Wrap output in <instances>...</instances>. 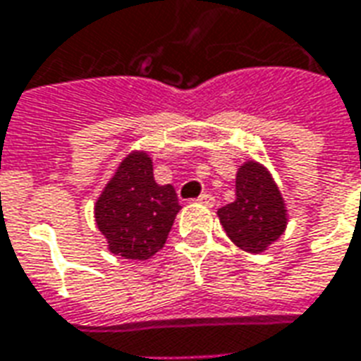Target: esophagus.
<instances>
[{"label":"esophagus","mask_w":361,"mask_h":361,"mask_svg":"<svg viewBox=\"0 0 361 361\" xmlns=\"http://www.w3.org/2000/svg\"><path fill=\"white\" fill-rule=\"evenodd\" d=\"M197 203L204 204V207H212V204H214V197H212L211 193H203V195L197 199Z\"/></svg>","instance_id":"obj_1"}]
</instances>
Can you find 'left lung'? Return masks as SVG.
<instances>
[{"label":"left lung","mask_w":361,"mask_h":361,"mask_svg":"<svg viewBox=\"0 0 361 361\" xmlns=\"http://www.w3.org/2000/svg\"><path fill=\"white\" fill-rule=\"evenodd\" d=\"M226 235L247 253H265L286 232L288 209L271 170L245 160L235 172V199L219 209Z\"/></svg>","instance_id":"8db88e82"}]
</instances>
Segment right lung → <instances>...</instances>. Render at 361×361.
I'll use <instances>...</instances> for the list:
<instances>
[{
	"label": "right lung",
	"instance_id": "1",
	"mask_svg": "<svg viewBox=\"0 0 361 361\" xmlns=\"http://www.w3.org/2000/svg\"><path fill=\"white\" fill-rule=\"evenodd\" d=\"M181 204L172 185H158L147 150H129L94 203L96 228L108 251L147 261L164 247Z\"/></svg>",
	"mask_w": 361,
	"mask_h": 361
}]
</instances>
